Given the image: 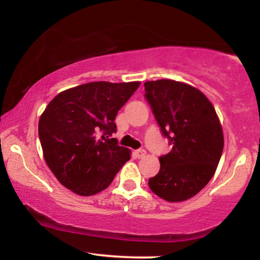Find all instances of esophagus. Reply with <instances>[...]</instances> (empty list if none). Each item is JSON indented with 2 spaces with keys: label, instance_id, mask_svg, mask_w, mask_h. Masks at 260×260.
Wrapping results in <instances>:
<instances>
[{
  "label": "esophagus",
  "instance_id": "34e87169",
  "mask_svg": "<svg viewBox=\"0 0 260 260\" xmlns=\"http://www.w3.org/2000/svg\"><path fill=\"white\" fill-rule=\"evenodd\" d=\"M134 154L137 158H142L145 155V150H144V149H138V150L134 151Z\"/></svg>",
  "mask_w": 260,
  "mask_h": 260
}]
</instances>
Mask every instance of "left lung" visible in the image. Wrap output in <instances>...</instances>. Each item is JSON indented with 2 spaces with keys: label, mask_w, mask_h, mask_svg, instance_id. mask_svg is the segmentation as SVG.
I'll use <instances>...</instances> for the list:
<instances>
[{
  "label": "left lung",
  "mask_w": 260,
  "mask_h": 260,
  "mask_svg": "<svg viewBox=\"0 0 260 260\" xmlns=\"http://www.w3.org/2000/svg\"><path fill=\"white\" fill-rule=\"evenodd\" d=\"M144 98L161 133L173 145L159 157L149 188L169 202L197 195L214 175L223 149V135L208 98L190 85L161 79L144 83Z\"/></svg>",
  "instance_id": "left-lung-1"
}]
</instances>
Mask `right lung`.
Returning <instances> with one entry per match:
<instances>
[{
  "mask_svg": "<svg viewBox=\"0 0 260 260\" xmlns=\"http://www.w3.org/2000/svg\"><path fill=\"white\" fill-rule=\"evenodd\" d=\"M140 86L133 83L94 81L62 91L39 120L45 161L59 182L83 197L110 186L129 149L111 138L116 116Z\"/></svg>",
  "mask_w": 260,
  "mask_h": 260,
  "instance_id": "obj_1",
  "label": "right lung"
}]
</instances>
